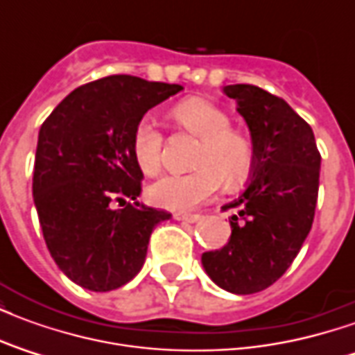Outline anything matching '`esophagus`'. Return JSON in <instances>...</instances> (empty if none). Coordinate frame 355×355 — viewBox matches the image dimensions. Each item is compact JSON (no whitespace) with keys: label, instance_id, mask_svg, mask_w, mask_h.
Masks as SVG:
<instances>
[{"label":"esophagus","instance_id":"34e87169","mask_svg":"<svg viewBox=\"0 0 355 355\" xmlns=\"http://www.w3.org/2000/svg\"><path fill=\"white\" fill-rule=\"evenodd\" d=\"M177 220H182V223H190V224H196L201 220V215H182V213H177L175 215Z\"/></svg>","mask_w":355,"mask_h":355}]
</instances>
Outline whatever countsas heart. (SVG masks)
<instances>
[{"instance_id": "1", "label": "heart", "mask_w": 355, "mask_h": 355, "mask_svg": "<svg viewBox=\"0 0 355 355\" xmlns=\"http://www.w3.org/2000/svg\"><path fill=\"white\" fill-rule=\"evenodd\" d=\"M171 119L200 139L188 175H167L148 186L146 198L155 207L188 211L209 200L220 186H236L251 171L253 144L243 132L230 129L228 114L205 98H188L171 110ZM163 135L150 119L135 127L131 154L144 175H155L162 165Z\"/></svg>"}]
</instances>
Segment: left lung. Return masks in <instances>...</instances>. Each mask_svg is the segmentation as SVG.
<instances>
[{"label":"left lung","mask_w":355,"mask_h":355,"mask_svg":"<svg viewBox=\"0 0 355 355\" xmlns=\"http://www.w3.org/2000/svg\"><path fill=\"white\" fill-rule=\"evenodd\" d=\"M253 144L251 182L224 209L232 236L223 249L201 254L220 289L253 295L275 283L295 261L312 228L321 155L313 131L287 102L254 85H226Z\"/></svg>","instance_id":"1"}]
</instances>
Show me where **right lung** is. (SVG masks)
<instances>
[{
  "label": "right lung",
  "mask_w": 355,
  "mask_h": 355,
  "mask_svg": "<svg viewBox=\"0 0 355 355\" xmlns=\"http://www.w3.org/2000/svg\"><path fill=\"white\" fill-rule=\"evenodd\" d=\"M178 91L182 85L108 76L72 91L43 121L35 211L53 261L83 289L106 293L131 282L154 228L171 218L137 200L142 171L131 139L148 110Z\"/></svg>",
  "instance_id": "right-lung-1"
}]
</instances>
